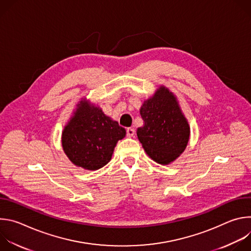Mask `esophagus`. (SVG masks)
<instances>
[{"instance_id":"obj_1","label":"esophagus","mask_w":251,"mask_h":251,"mask_svg":"<svg viewBox=\"0 0 251 251\" xmlns=\"http://www.w3.org/2000/svg\"><path fill=\"white\" fill-rule=\"evenodd\" d=\"M126 133H127V136L128 137H133L135 135V130L133 128H128L126 130Z\"/></svg>"}]
</instances>
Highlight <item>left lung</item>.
Returning <instances> with one entry per match:
<instances>
[{
	"label": "left lung",
	"mask_w": 251,
	"mask_h": 251,
	"mask_svg": "<svg viewBox=\"0 0 251 251\" xmlns=\"http://www.w3.org/2000/svg\"><path fill=\"white\" fill-rule=\"evenodd\" d=\"M144 125L137 129L143 148L155 162L167 165L184 152L190 127L176 97L162 86L140 109Z\"/></svg>",
	"instance_id": "1"
}]
</instances>
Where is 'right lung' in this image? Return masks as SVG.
I'll return each mask as SVG.
<instances>
[{
	"label": "right lung",
	"instance_id": "add662e5",
	"mask_svg": "<svg viewBox=\"0 0 251 251\" xmlns=\"http://www.w3.org/2000/svg\"><path fill=\"white\" fill-rule=\"evenodd\" d=\"M126 130L107 117L99 107L80 101L62 132L64 153L75 166L94 171L111 160L118 140Z\"/></svg>",
	"mask_w": 251,
	"mask_h": 251
}]
</instances>
